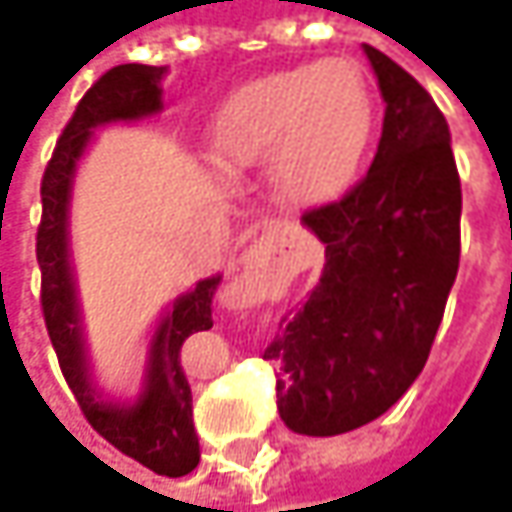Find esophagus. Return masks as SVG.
Listing matches in <instances>:
<instances>
[{"label":"esophagus","mask_w":512,"mask_h":512,"mask_svg":"<svg viewBox=\"0 0 512 512\" xmlns=\"http://www.w3.org/2000/svg\"><path fill=\"white\" fill-rule=\"evenodd\" d=\"M285 230H287V225H282V222H270V225H265V236H262L256 245H253V253H259V256H262V253H267V250H270V245H273V242H276V239H279Z\"/></svg>","instance_id":"obj_1"}]
</instances>
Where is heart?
Here are the masks:
<instances>
[{
    "mask_svg": "<svg viewBox=\"0 0 512 512\" xmlns=\"http://www.w3.org/2000/svg\"><path fill=\"white\" fill-rule=\"evenodd\" d=\"M373 108L347 59L276 70L247 82L216 113L210 145L225 170L270 156L276 190L299 205H325L353 185L370 142Z\"/></svg>",
    "mask_w": 512,
    "mask_h": 512,
    "instance_id": "heart-1",
    "label": "heart"
}]
</instances>
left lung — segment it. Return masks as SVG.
I'll list each match as a JSON object with an SVG mask.
<instances>
[{"label":"left lung","mask_w":512,"mask_h":512,"mask_svg":"<svg viewBox=\"0 0 512 512\" xmlns=\"http://www.w3.org/2000/svg\"><path fill=\"white\" fill-rule=\"evenodd\" d=\"M364 53L387 105L382 139L359 185L302 216L325 270L265 350L279 416L302 436L356 430L402 399L459 270L462 182L442 110L382 50Z\"/></svg>","instance_id":"1"}]
</instances>
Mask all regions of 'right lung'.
Segmentation results:
<instances>
[{
  "label": "right lung",
  "mask_w": 512,
  "mask_h": 512,
  "mask_svg": "<svg viewBox=\"0 0 512 512\" xmlns=\"http://www.w3.org/2000/svg\"><path fill=\"white\" fill-rule=\"evenodd\" d=\"M165 68L119 65L110 68L82 96L62 130L56 150L42 176V222L36 230V262L42 270V313L48 336L90 427L116 450L145 464L159 476H185L199 464V439L193 430V396L179 350L190 333L213 327L210 305L219 276L202 279L193 290L173 299L150 339L142 393L133 404L102 399L90 379L88 347L82 333V313L76 279L70 265V190L82 153L93 130L110 122H136L162 110Z\"/></svg>",
  "instance_id": "obj_1"
}]
</instances>
